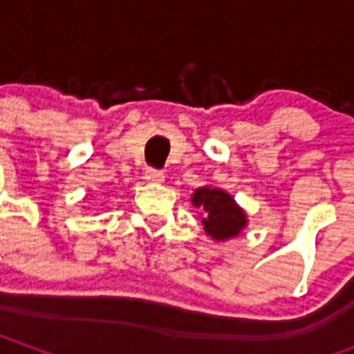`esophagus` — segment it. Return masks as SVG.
Masks as SVG:
<instances>
[{"label":"esophagus","mask_w":354,"mask_h":354,"mask_svg":"<svg viewBox=\"0 0 354 354\" xmlns=\"http://www.w3.org/2000/svg\"><path fill=\"white\" fill-rule=\"evenodd\" d=\"M146 180L147 182H153V184H161L162 180H165V174H162L161 170H157V169H147Z\"/></svg>","instance_id":"esophagus-1"}]
</instances>
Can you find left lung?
<instances>
[{"label": "left lung", "mask_w": 354, "mask_h": 354, "mask_svg": "<svg viewBox=\"0 0 354 354\" xmlns=\"http://www.w3.org/2000/svg\"><path fill=\"white\" fill-rule=\"evenodd\" d=\"M193 207L203 214V225L207 235L214 241H227L237 237L246 227V214L230 193L218 187H199L192 197Z\"/></svg>", "instance_id": "obj_1"}]
</instances>
